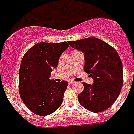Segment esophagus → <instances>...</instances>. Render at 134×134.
Wrapping results in <instances>:
<instances>
[{
  "label": "esophagus",
  "mask_w": 134,
  "mask_h": 134,
  "mask_svg": "<svg viewBox=\"0 0 134 134\" xmlns=\"http://www.w3.org/2000/svg\"><path fill=\"white\" fill-rule=\"evenodd\" d=\"M76 83V81H73V80H70L69 81H68V83L69 84H72V83Z\"/></svg>",
  "instance_id": "1"
}]
</instances>
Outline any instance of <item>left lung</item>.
<instances>
[{
  "label": "left lung",
  "instance_id": "left-lung-1",
  "mask_svg": "<svg viewBox=\"0 0 134 134\" xmlns=\"http://www.w3.org/2000/svg\"><path fill=\"white\" fill-rule=\"evenodd\" d=\"M72 47L85 56L84 70L94 80L93 84L83 82V91L77 96L79 103L93 113L107 110L116 101L123 85L120 58L112 46L96 37L70 41Z\"/></svg>",
  "mask_w": 134,
  "mask_h": 134
}]
</instances>
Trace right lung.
Listing matches in <instances>:
<instances>
[{
    "instance_id": "1",
    "label": "right lung",
    "mask_w": 134,
    "mask_h": 134,
    "mask_svg": "<svg viewBox=\"0 0 134 134\" xmlns=\"http://www.w3.org/2000/svg\"><path fill=\"white\" fill-rule=\"evenodd\" d=\"M69 47L67 42L38 43L25 53L20 68L19 93L32 113L47 116L57 110L63 101L68 86L66 81L50 80L62 53Z\"/></svg>"
}]
</instances>
